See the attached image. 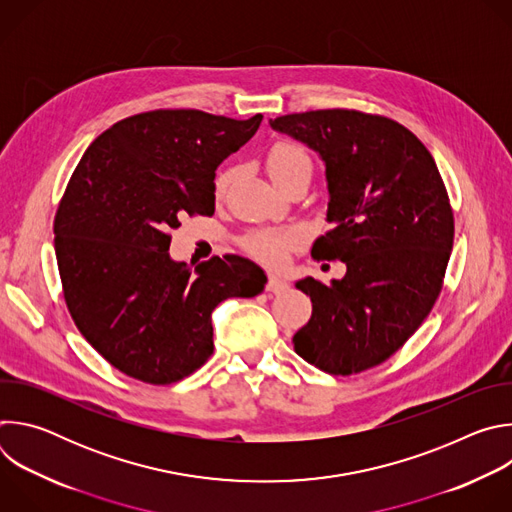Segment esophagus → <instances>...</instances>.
<instances>
[{
    "instance_id": "esophagus-1",
    "label": "esophagus",
    "mask_w": 512,
    "mask_h": 512,
    "mask_svg": "<svg viewBox=\"0 0 512 512\" xmlns=\"http://www.w3.org/2000/svg\"><path fill=\"white\" fill-rule=\"evenodd\" d=\"M267 289H269V291H273V294H283V291H287V289H289V283H287V279H283L281 275H277V273H269Z\"/></svg>"
}]
</instances>
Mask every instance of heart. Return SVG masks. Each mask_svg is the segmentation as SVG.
I'll use <instances>...</instances> for the list:
<instances>
[{"mask_svg": "<svg viewBox=\"0 0 512 512\" xmlns=\"http://www.w3.org/2000/svg\"><path fill=\"white\" fill-rule=\"evenodd\" d=\"M304 172L312 174V160L300 148V145L289 143V141H279L269 150V154H267V174H269V178L273 180V184L277 188L281 184H285L287 180H291L298 174H304ZM233 176H235L233 168H227L216 176V182H214L216 196H223L229 190V186L233 182ZM298 241H300V231H296V229L269 227V229L251 231L243 239V247L251 257H255L261 263L279 265L287 257L289 249L294 247Z\"/></svg>", "mask_w": 512, "mask_h": 512, "instance_id": "obj_1", "label": "heart"}]
</instances>
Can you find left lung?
Segmentation results:
<instances>
[{
	"label": "left lung",
	"instance_id": "8db88e82",
	"mask_svg": "<svg viewBox=\"0 0 512 512\" xmlns=\"http://www.w3.org/2000/svg\"><path fill=\"white\" fill-rule=\"evenodd\" d=\"M326 168L332 231L312 255L346 265L342 279L298 281L312 300L296 350L332 375L387 360L440 296L454 245V214L431 154L403 125L379 115L324 109L269 119Z\"/></svg>",
	"mask_w": 512,
	"mask_h": 512
}]
</instances>
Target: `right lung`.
<instances>
[{
    "label": "right lung",
    "mask_w": 512,
    "mask_h": 512,
    "mask_svg": "<svg viewBox=\"0 0 512 512\" xmlns=\"http://www.w3.org/2000/svg\"><path fill=\"white\" fill-rule=\"evenodd\" d=\"M245 121L160 109L111 125L85 152L54 218L64 300L87 342L121 373L170 385L212 354V310L265 289L239 255L170 257L184 214H214L216 168L257 133Z\"/></svg>",
    "instance_id": "1"
}]
</instances>
